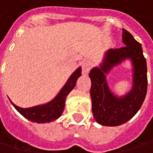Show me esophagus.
Listing matches in <instances>:
<instances>
[{
	"instance_id": "esophagus-1",
	"label": "esophagus",
	"mask_w": 153,
	"mask_h": 153,
	"mask_svg": "<svg viewBox=\"0 0 153 153\" xmlns=\"http://www.w3.org/2000/svg\"><path fill=\"white\" fill-rule=\"evenodd\" d=\"M91 67H92V62L90 60H85L82 63V73L84 74H88Z\"/></svg>"
}]
</instances>
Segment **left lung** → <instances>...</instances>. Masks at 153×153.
Listing matches in <instances>:
<instances>
[{
	"label": "left lung",
	"mask_w": 153,
	"mask_h": 153,
	"mask_svg": "<svg viewBox=\"0 0 153 153\" xmlns=\"http://www.w3.org/2000/svg\"><path fill=\"white\" fill-rule=\"evenodd\" d=\"M123 47L106 51L102 62L92 68L90 95L94 120L104 126H118L131 119L139 110L147 92V66L141 45L123 29ZM126 59L132 65V87L127 94L118 97L110 90L106 75Z\"/></svg>",
	"instance_id": "left-lung-1"
}]
</instances>
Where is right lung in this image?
I'll return each mask as SVG.
<instances>
[{"instance_id":"add662e5","label":"right lung","mask_w":153,"mask_h":153,"mask_svg":"<svg viewBox=\"0 0 153 153\" xmlns=\"http://www.w3.org/2000/svg\"><path fill=\"white\" fill-rule=\"evenodd\" d=\"M80 76H81V67L79 66L69 77V79L63 86L60 91L58 93V94L47 103L36 105L34 107L24 108L14 104L10 100L9 101L22 117L30 120V122L37 123H45L53 122L62 115L65 104L66 96L74 88L77 79Z\"/></svg>"}]
</instances>
